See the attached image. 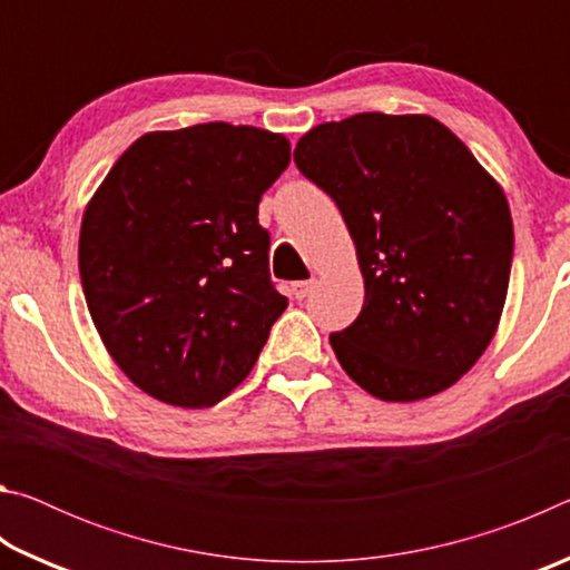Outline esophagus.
I'll use <instances>...</instances> for the list:
<instances>
[{"label":"esophagus","mask_w":570,"mask_h":570,"mask_svg":"<svg viewBox=\"0 0 570 570\" xmlns=\"http://www.w3.org/2000/svg\"><path fill=\"white\" fill-rule=\"evenodd\" d=\"M314 278H308V282H296L292 288H294V296L296 298H306L308 294H312V288H314Z\"/></svg>","instance_id":"1"}]
</instances>
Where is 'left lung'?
Wrapping results in <instances>:
<instances>
[{"label":"left lung","mask_w":570,"mask_h":570,"mask_svg":"<svg viewBox=\"0 0 570 570\" xmlns=\"http://www.w3.org/2000/svg\"><path fill=\"white\" fill-rule=\"evenodd\" d=\"M294 163L340 206L364 276L360 316L330 336L344 372L384 402L452 387L503 314L513 262L503 188L430 115L316 125Z\"/></svg>","instance_id":"left-lung-1"}]
</instances>
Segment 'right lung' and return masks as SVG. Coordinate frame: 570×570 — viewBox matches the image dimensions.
<instances>
[{
	"mask_svg": "<svg viewBox=\"0 0 570 570\" xmlns=\"http://www.w3.org/2000/svg\"><path fill=\"white\" fill-rule=\"evenodd\" d=\"M292 146L250 125L146 132L95 190L80 228L85 302L128 380L210 407L254 370L286 308L258 200Z\"/></svg>",
	"mask_w": 570,
	"mask_h": 570,
	"instance_id": "1",
	"label": "right lung"
}]
</instances>
